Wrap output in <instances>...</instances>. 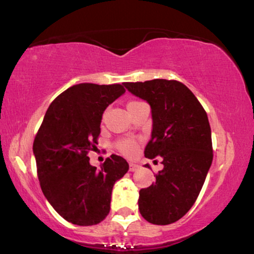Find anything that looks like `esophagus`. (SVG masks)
<instances>
[{
    "mask_svg": "<svg viewBox=\"0 0 254 254\" xmlns=\"http://www.w3.org/2000/svg\"><path fill=\"white\" fill-rule=\"evenodd\" d=\"M137 169H139V166L135 163H130L129 164V171H131V173H134V171H136Z\"/></svg>",
    "mask_w": 254,
    "mask_h": 254,
    "instance_id": "34e87169",
    "label": "esophagus"
}]
</instances>
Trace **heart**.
Returning <instances> with one entry per match:
<instances>
[{
	"label": "heart",
	"instance_id": "b5f03b06",
	"mask_svg": "<svg viewBox=\"0 0 254 254\" xmlns=\"http://www.w3.org/2000/svg\"><path fill=\"white\" fill-rule=\"evenodd\" d=\"M136 103H139V101H129V103L127 104V107H129V106H131V105H134ZM118 147H119V149L123 151L124 154H126V155H131V154H134L135 150H136L137 143H136V141H134L131 139H126V140H123L121 142H119Z\"/></svg>",
	"mask_w": 254,
	"mask_h": 254
}]
</instances>
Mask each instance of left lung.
Wrapping results in <instances>:
<instances>
[{
	"label": "left lung",
	"instance_id": "1",
	"mask_svg": "<svg viewBox=\"0 0 254 254\" xmlns=\"http://www.w3.org/2000/svg\"><path fill=\"white\" fill-rule=\"evenodd\" d=\"M124 85L150 105L153 130L144 156H161L163 164L156 182L140 190V213L156 225L175 223L196 202L212 163L206 112L192 92L177 80L154 79Z\"/></svg>",
	"mask_w": 254,
	"mask_h": 254
}]
</instances>
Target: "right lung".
I'll use <instances>...</instances> for the list:
<instances>
[{"mask_svg": "<svg viewBox=\"0 0 254 254\" xmlns=\"http://www.w3.org/2000/svg\"><path fill=\"white\" fill-rule=\"evenodd\" d=\"M123 85H73L49 106L34 141L42 191L67 222L88 226L106 218L114 183L129 169L127 161L111 155L100 169L90 164L100 134L103 114L123 95Z\"/></svg>", "mask_w": 254, "mask_h": 254, "instance_id": "obj_1", "label": "right lung"}]
</instances>
